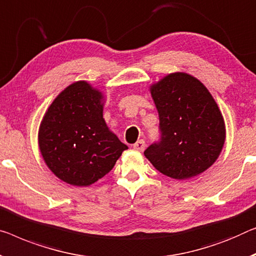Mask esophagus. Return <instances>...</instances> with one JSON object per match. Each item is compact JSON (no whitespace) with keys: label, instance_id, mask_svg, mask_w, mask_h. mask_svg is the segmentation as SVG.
<instances>
[{"label":"esophagus","instance_id":"esophagus-1","mask_svg":"<svg viewBox=\"0 0 256 256\" xmlns=\"http://www.w3.org/2000/svg\"><path fill=\"white\" fill-rule=\"evenodd\" d=\"M144 147H146V142H144V140H138L134 144H133V148L138 152H142L144 150Z\"/></svg>","mask_w":256,"mask_h":256}]
</instances>
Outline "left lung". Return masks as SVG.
<instances>
[{
	"label": "left lung",
	"mask_w": 256,
	"mask_h": 256,
	"mask_svg": "<svg viewBox=\"0 0 256 256\" xmlns=\"http://www.w3.org/2000/svg\"><path fill=\"white\" fill-rule=\"evenodd\" d=\"M161 140L144 150L156 170L174 179L196 177L210 168L226 142V123L199 79L174 72L150 85Z\"/></svg>",
	"instance_id": "8db88e82"
}]
</instances>
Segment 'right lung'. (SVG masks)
Segmentation results:
<instances>
[{"label":"right lung","instance_id":"add662e5","mask_svg":"<svg viewBox=\"0 0 256 256\" xmlns=\"http://www.w3.org/2000/svg\"><path fill=\"white\" fill-rule=\"evenodd\" d=\"M104 106V93L79 80L57 95L41 120V155L49 170L66 184H94L128 150L106 125Z\"/></svg>","mask_w":256,"mask_h":256}]
</instances>
